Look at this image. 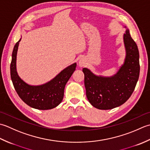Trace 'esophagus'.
Masks as SVG:
<instances>
[{"label":"esophagus","instance_id":"34e87169","mask_svg":"<svg viewBox=\"0 0 150 150\" xmlns=\"http://www.w3.org/2000/svg\"><path fill=\"white\" fill-rule=\"evenodd\" d=\"M78 64H79V67H84L85 65V64H86V62H85V59H84V58H81V59H79Z\"/></svg>","mask_w":150,"mask_h":150}]
</instances>
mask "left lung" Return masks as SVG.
Segmentation results:
<instances>
[{
	"instance_id": "obj_1",
	"label": "left lung",
	"mask_w": 150,
	"mask_h": 150,
	"mask_svg": "<svg viewBox=\"0 0 150 150\" xmlns=\"http://www.w3.org/2000/svg\"><path fill=\"white\" fill-rule=\"evenodd\" d=\"M124 43L126 58L114 76H96L89 69H83L87 98L91 104L98 109H111L122 105L135 88L140 73L139 52L128 29L124 34Z\"/></svg>"
}]
</instances>
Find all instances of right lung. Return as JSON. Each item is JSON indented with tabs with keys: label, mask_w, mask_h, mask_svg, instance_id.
Masks as SVG:
<instances>
[{
	"label": "right lung",
	"mask_w": 150,
	"mask_h": 150,
	"mask_svg": "<svg viewBox=\"0 0 150 150\" xmlns=\"http://www.w3.org/2000/svg\"><path fill=\"white\" fill-rule=\"evenodd\" d=\"M20 40L14 46L10 64L11 81L18 95L23 102L31 108L47 110L56 108L62 102L65 85L76 67V63L72 64L59 73L50 81L41 85L26 83L17 74L16 59Z\"/></svg>",
	"instance_id": "right-lung-1"
}]
</instances>
